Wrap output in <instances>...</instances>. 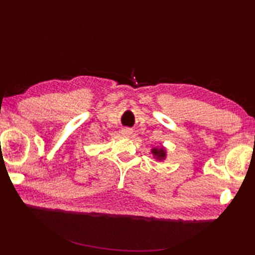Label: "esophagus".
<instances>
[{"label":"esophagus","instance_id":"obj_1","mask_svg":"<svg viewBox=\"0 0 255 255\" xmlns=\"http://www.w3.org/2000/svg\"><path fill=\"white\" fill-rule=\"evenodd\" d=\"M132 133V130L130 128H124L122 129V134L125 137H129Z\"/></svg>","mask_w":255,"mask_h":255}]
</instances>
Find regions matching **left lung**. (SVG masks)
Returning a JSON list of instances; mask_svg holds the SVG:
<instances>
[{
  "instance_id": "8db88e82",
  "label": "left lung",
  "mask_w": 255,
  "mask_h": 255,
  "mask_svg": "<svg viewBox=\"0 0 255 255\" xmlns=\"http://www.w3.org/2000/svg\"><path fill=\"white\" fill-rule=\"evenodd\" d=\"M152 153L156 156V158L160 159V160L164 159V156H165V151L163 149H153L152 150Z\"/></svg>"
}]
</instances>
